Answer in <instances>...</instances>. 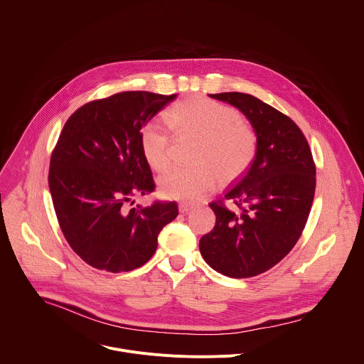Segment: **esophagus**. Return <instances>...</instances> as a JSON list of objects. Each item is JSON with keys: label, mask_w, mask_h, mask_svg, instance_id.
Returning <instances> with one entry per match:
<instances>
[{"label": "esophagus", "mask_w": 364, "mask_h": 364, "mask_svg": "<svg viewBox=\"0 0 364 364\" xmlns=\"http://www.w3.org/2000/svg\"><path fill=\"white\" fill-rule=\"evenodd\" d=\"M193 209V204L191 203H186V201H181L180 204H178V210H180V213H187L188 210H191Z\"/></svg>", "instance_id": "obj_1"}]
</instances>
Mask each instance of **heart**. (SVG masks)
Wrapping results in <instances>:
<instances>
[{"instance_id":"b5f03b06","label":"heart","mask_w":364,"mask_h":364,"mask_svg":"<svg viewBox=\"0 0 364 364\" xmlns=\"http://www.w3.org/2000/svg\"><path fill=\"white\" fill-rule=\"evenodd\" d=\"M167 124L178 138H196L190 167L177 168L160 180L166 197L196 201L216 184L239 180L253 164L257 154V134L240 114L205 96L178 102L167 112ZM144 159L155 171L171 167L173 138L167 127L148 121L139 131Z\"/></svg>"}]
</instances>
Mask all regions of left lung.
<instances>
[{"mask_svg":"<svg viewBox=\"0 0 364 364\" xmlns=\"http://www.w3.org/2000/svg\"><path fill=\"white\" fill-rule=\"evenodd\" d=\"M210 96L246 115L257 134V154L225 197L209 203L216 225L198 246L215 271L250 278L282 261L302 235L316 193V163L305 135L285 114L247 93ZM226 200L234 203L232 210Z\"/></svg>","mask_w":364,"mask_h":364,"instance_id":"1","label":"left lung"}]
</instances>
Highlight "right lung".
Wrapping results in <instances>:
<instances>
[{"label":"right lung","instance_id":"1","mask_svg":"<svg viewBox=\"0 0 364 364\" xmlns=\"http://www.w3.org/2000/svg\"><path fill=\"white\" fill-rule=\"evenodd\" d=\"M174 97L128 90L90 100L70 115L51 151L48 187L59 226L96 269L119 274L142 267L163 228L178 216L176 201L127 207L134 196L155 190L139 131Z\"/></svg>","mask_w":364,"mask_h":364}]
</instances>
